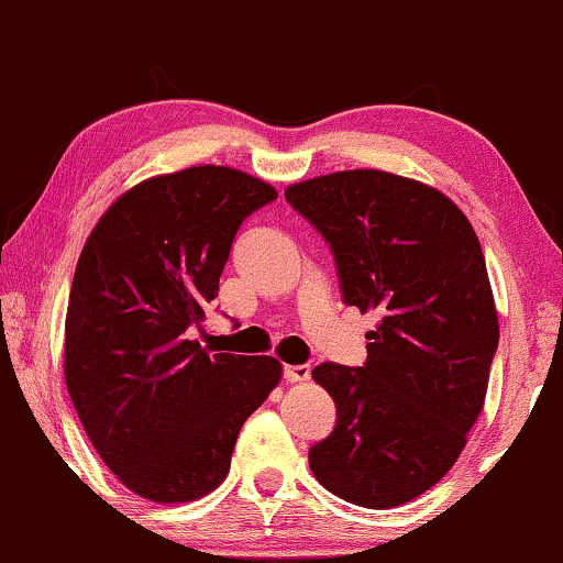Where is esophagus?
I'll return each mask as SVG.
<instances>
[{
    "instance_id": "1",
    "label": "esophagus",
    "mask_w": 563,
    "mask_h": 563,
    "mask_svg": "<svg viewBox=\"0 0 563 563\" xmlns=\"http://www.w3.org/2000/svg\"><path fill=\"white\" fill-rule=\"evenodd\" d=\"M283 377L288 379V383H306V379L311 377V367H308V364H285Z\"/></svg>"
}]
</instances>
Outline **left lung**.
Returning a JSON list of instances; mask_svg holds the SVG:
<instances>
[{
    "instance_id": "obj_1",
    "label": "left lung",
    "mask_w": 563,
    "mask_h": 563,
    "mask_svg": "<svg viewBox=\"0 0 563 563\" xmlns=\"http://www.w3.org/2000/svg\"><path fill=\"white\" fill-rule=\"evenodd\" d=\"M285 201L327 240L344 303L383 316L362 367L313 369L336 426L308 464L346 503L398 508L454 466L485 406L500 327L479 240L437 188L383 170L303 180Z\"/></svg>"
}]
</instances>
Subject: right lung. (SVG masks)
Listing matches in <instances>:
<instances>
[{"label": "right lung", "mask_w": 563, "mask_h": 563, "mask_svg": "<svg viewBox=\"0 0 563 563\" xmlns=\"http://www.w3.org/2000/svg\"><path fill=\"white\" fill-rule=\"evenodd\" d=\"M275 199L265 180L221 165L142 180L78 257L68 395L97 454L147 500L188 503L219 487L242 423L278 385L275 357L209 354L188 339L242 221Z\"/></svg>", "instance_id": "add662e5"}]
</instances>
